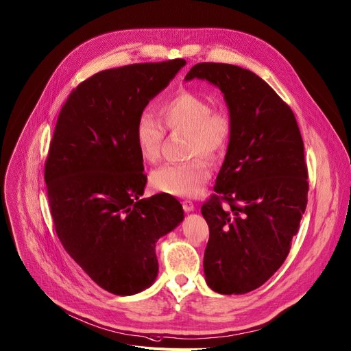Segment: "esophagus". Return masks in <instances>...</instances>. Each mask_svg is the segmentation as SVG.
Returning a JSON list of instances; mask_svg holds the SVG:
<instances>
[{
  "label": "esophagus",
  "mask_w": 351,
  "mask_h": 351,
  "mask_svg": "<svg viewBox=\"0 0 351 351\" xmlns=\"http://www.w3.org/2000/svg\"><path fill=\"white\" fill-rule=\"evenodd\" d=\"M181 204H182V210H184L185 213H191V211H194V204H193V201H190V199H184Z\"/></svg>",
  "instance_id": "esophagus-1"
}]
</instances>
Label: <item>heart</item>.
<instances>
[{"instance_id": "heart-1", "label": "heart", "mask_w": 351, "mask_h": 351, "mask_svg": "<svg viewBox=\"0 0 351 351\" xmlns=\"http://www.w3.org/2000/svg\"><path fill=\"white\" fill-rule=\"evenodd\" d=\"M164 128L170 132H185V156L178 164H164L150 174L152 187L174 197H197L211 177L208 160H218L230 146L232 117L223 108H211L208 99L181 89L164 100L158 108ZM166 132L150 114L143 113L134 125V143L146 162L160 158ZM204 157L202 158V156Z\"/></svg>"}]
</instances>
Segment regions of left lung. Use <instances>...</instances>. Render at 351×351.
I'll return each mask as SVG.
<instances>
[{"label": "left lung", "mask_w": 351, "mask_h": 351, "mask_svg": "<svg viewBox=\"0 0 351 351\" xmlns=\"http://www.w3.org/2000/svg\"><path fill=\"white\" fill-rule=\"evenodd\" d=\"M194 77L221 89L234 125L215 194L201 207L205 279L218 293H248L279 269L299 231L308 191L303 140L289 105L254 72L201 62L185 80Z\"/></svg>", "instance_id": "left-lung-1"}]
</instances>
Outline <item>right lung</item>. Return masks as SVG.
Masks as SVG:
<instances>
[{
    "label": "right lung",
    "mask_w": 351,
    "mask_h": 351,
    "mask_svg": "<svg viewBox=\"0 0 351 351\" xmlns=\"http://www.w3.org/2000/svg\"><path fill=\"white\" fill-rule=\"evenodd\" d=\"M184 65L177 58L97 72L58 116L45 161L55 231L71 258L114 295L154 282L156 242L184 218L171 195L140 198L147 176L134 143L136 120Z\"/></svg>",
    "instance_id": "right-lung-1"
}]
</instances>
